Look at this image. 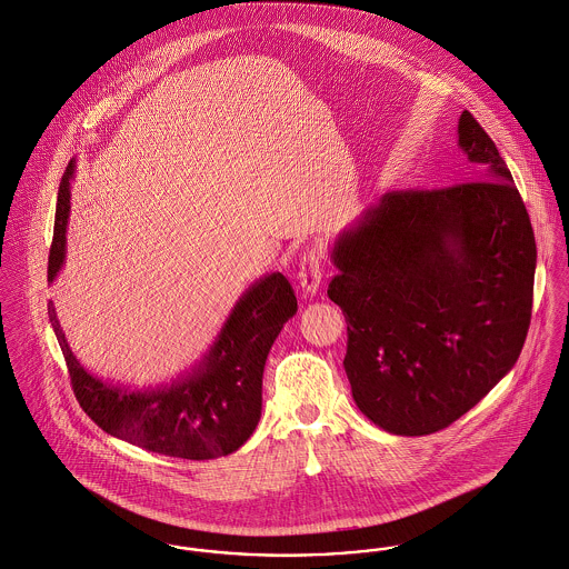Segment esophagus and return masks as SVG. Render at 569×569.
<instances>
[{"label":"esophagus","mask_w":569,"mask_h":569,"mask_svg":"<svg viewBox=\"0 0 569 569\" xmlns=\"http://www.w3.org/2000/svg\"><path fill=\"white\" fill-rule=\"evenodd\" d=\"M297 279H299V286L306 297H313L318 292L320 281H322V258L316 249L307 251L306 256L301 258Z\"/></svg>","instance_id":"1"}]
</instances>
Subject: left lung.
Instances as JSON below:
<instances>
[{
    "mask_svg": "<svg viewBox=\"0 0 569 569\" xmlns=\"http://www.w3.org/2000/svg\"><path fill=\"white\" fill-rule=\"evenodd\" d=\"M468 179L393 190L331 249L329 299L347 318L345 370L359 411L393 436L468 413L525 347L537 247L493 140L459 117Z\"/></svg>",
    "mask_w": 569,
    "mask_h": 569,
    "instance_id": "obj_1",
    "label": "left lung"
}]
</instances>
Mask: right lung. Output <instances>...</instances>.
<instances>
[{
    "label": "right lung",
    "mask_w": 569,
    "mask_h": 569,
    "mask_svg": "<svg viewBox=\"0 0 569 569\" xmlns=\"http://www.w3.org/2000/svg\"><path fill=\"white\" fill-rule=\"evenodd\" d=\"M60 181L47 281L53 283L67 256L71 179ZM49 322L64 355L71 386L88 418L108 436L177 459H217L238 450L262 416V377L268 350L297 313V297L281 272L260 277L236 301L203 359L158 388H128L90 375L69 347L56 307Z\"/></svg>",
    "instance_id": "right-lung-1"
}]
</instances>
